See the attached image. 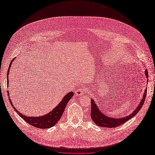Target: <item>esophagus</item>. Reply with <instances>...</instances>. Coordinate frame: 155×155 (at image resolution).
I'll return each mask as SVG.
<instances>
[{
	"mask_svg": "<svg viewBox=\"0 0 155 155\" xmlns=\"http://www.w3.org/2000/svg\"><path fill=\"white\" fill-rule=\"evenodd\" d=\"M87 92V89L83 88H79L78 90L75 91V93L77 96H81L83 93H85Z\"/></svg>",
	"mask_w": 155,
	"mask_h": 155,
	"instance_id": "esophagus-1",
	"label": "esophagus"
}]
</instances>
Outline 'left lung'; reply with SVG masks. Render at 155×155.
<instances>
[{
	"label": "left lung",
	"instance_id": "left-lung-1",
	"mask_svg": "<svg viewBox=\"0 0 155 155\" xmlns=\"http://www.w3.org/2000/svg\"><path fill=\"white\" fill-rule=\"evenodd\" d=\"M145 76L148 77V72L147 70H145ZM147 95V89H145L144 94H143V96L142 100L140 101L139 105L137 107V109H136L133 112L132 114H129V116L124 117V118H110V117H108L106 115H104V114H102L100 109L97 108V106L94 103V101L93 100H91V118L94 121V122H95V124L100 126V127H109V128H115L116 127H118L120 125L123 124L125 123L126 121H127L130 119L137 114L138 112L140 111V110L141 109L142 107L144 104L145 97H146Z\"/></svg>",
	"mask_w": 155,
	"mask_h": 155
}]
</instances>
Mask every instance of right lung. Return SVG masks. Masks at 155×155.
I'll return each mask as SVG.
<instances>
[{
    "instance_id": "1",
    "label": "right lung",
    "mask_w": 155,
    "mask_h": 155,
    "mask_svg": "<svg viewBox=\"0 0 155 155\" xmlns=\"http://www.w3.org/2000/svg\"><path fill=\"white\" fill-rule=\"evenodd\" d=\"M14 59H15V58L13 59V60L12 61L10 66H9L8 71L7 72L8 83L9 71H10L9 70L10 69L12 63V61H13ZM73 96H74V93L72 92H68L67 94L63 98V100L58 104V105L54 109H53V110H51L47 114H46L43 116H40V117L26 116L25 114H21V112H18L14 107H13V109H15L17 113L19 115V116H21V118L26 121V122L32 125L33 127H35L39 128V129H48V128H50V127H51L55 125L56 124H57L58 121L60 120L61 117V116L63 115V113L65 107H66L67 104H68V102L70 101V99H71ZM9 100H10V104H12V107H13L14 105H13V104L11 101V100L10 97H9Z\"/></svg>"
}]
</instances>
